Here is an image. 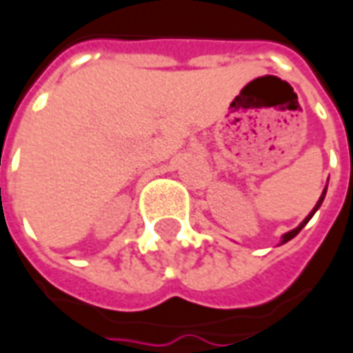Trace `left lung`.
<instances>
[{"label":"left lung","instance_id":"obj_1","mask_svg":"<svg viewBox=\"0 0 353 353\" xmlns=\"http://www.w3.org/2000/svg\"><path fill=\"white\" fill-rule=\"evenodd\" d=\"M325 196H326V188H325V190H323V194H321V198H319V202H316V205H314V208H313V212H311V214L307 215V217H305L303 221H301V225L295 227V229H292L290 233H285V235L281 237V245H283V243H288V241H292V239L295 237V235H297V233H299V231H301V229H303V227L307 225V223H309V219L313 217L314 212H316V210L321 208V204H323V200H325Z\"/></svg>","mask_w":353,"mask_h":353}]
</instances>
